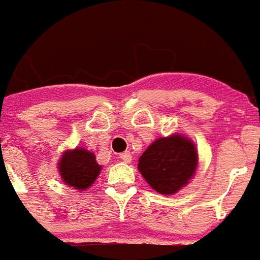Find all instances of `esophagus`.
<instances>
[{
	"mask_svg": "<svg viewBox=\"0 0 260 260\" xmlns=\"http://www.w3.org/2000/svg\"><path fill=\"white\" fill-rule=\"evenodd\" d=\"M120 158L124 161V162H131V159H132V154H131V151H124V153H121Z\"/></svg>",
	"mask_w": 260,
	"mask_h": 260,
	"instance_id": "34e87169",
	"label": "esophagus"
}]
</instances>
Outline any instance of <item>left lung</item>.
<instances>
[{"instance_id":"8db88e82","label":"left lung","mask_w":260,"mask_h":260,"mask_svg":"<svg viewBox=\"0 0 260 260\" xmlns=\"http://www.w3.org/2000/svg\"><path fill=\"white\" fill-rule=\"evenodd\" d=\"M199 164L196 145L182 135L154 140L140 155L138 169L159 194H175L193 178Z\"/></svg>"}]
</instances>
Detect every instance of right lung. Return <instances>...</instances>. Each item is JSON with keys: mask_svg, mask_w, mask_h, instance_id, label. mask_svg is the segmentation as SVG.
I'll use <instances>...</instances> for the list:
<instances>
[{"mask_svg": "<svg viewBox=\"0 0 260 260\" xmlns=\"http://www.w3.org/2000/svg\"><path fill=\"white\" fill-rule=\"evenodd\" d=\"M63 182L77 190H86L93 184L101 174L102 165L96 162V157L89 150L77 147L67 150L57 164Z\"/></svg>", "mask_w": 260, "mask_h": 260, "instance_id": "add662e5", "label": "right lung"}]
</instances>
